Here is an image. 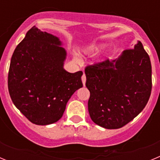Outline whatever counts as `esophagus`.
<instances>
[{
  "label": "esophagus",
  "instance_id": "esophagus-1",
  "mask_svg": "<svg viewBox=\"0 0 160 160\" xmlns=\"http://www.w3.org/2000/svg\"><path fill=\"white\" fill-rule=\"evenodd\" d=\"M82 81L83 86H85V85H86V81H87V78H86L85 73H83V75L82 76Z\"/></svg>",
  "mask_w": 160,
  "mask_h": 160
}]
</instances>
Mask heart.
I'll list each match as a JSON object with an SVG mask.
<instances>
[{"label":"heart","mask_w":160,"mask_h":160,"mask_svg":"<svg viewBox=\"0 0 160 160\" xmlns=\"http://www.w3.org/2000/svg\"><path fill=\"white\" fill-rule=\"evenodd\" d=\"M107 46V45L104 43H93L90 44L87 47H85L80 51V54L84 57H93L94 55L97 54L98 53H99L102 49ZM101 62V61H99Z\"/></svg>","instance_id":"b5f03b06"}]
</instances>
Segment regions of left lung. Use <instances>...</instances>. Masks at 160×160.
Listing matches in <instances>:
<instances>
[{"label":"left lung","instance_id":"left-lung-1","mask_svg":"<svg viewBox=\"0 0 160 160\" xmlns=\"http://www.w3.org/2000/svg\"><path fill=\"white\" fill-rule=\"evenodd\" d=\"M85 73L90 93L89 114L102 128H122L143 110L149 100L152 64L139 41L118 58L88 66Z\"/></svg>","mask_w":160,"mask_h":160}]
</instances>
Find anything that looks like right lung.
Returning <instances> with one entry per match:
<instances>
[{
	"instance_id": "obj_1",
	"label": "right lung",
	"mask_w": 160,
	"mask_h": 160,
	"mask_svg": "<svg viewBox=\"0 0 160 160\" xmlns=\"http://www.w3.org/2000/svg\"><path fill=\"white\" fill-rule=\"evenodd\" d=\"M62 45L59 38L33 26L12 53L8 92L15 107L36 125L58 122L82 87V72L69 73L63 67L67 53Z\"/></svg>"
}]
</instances>
